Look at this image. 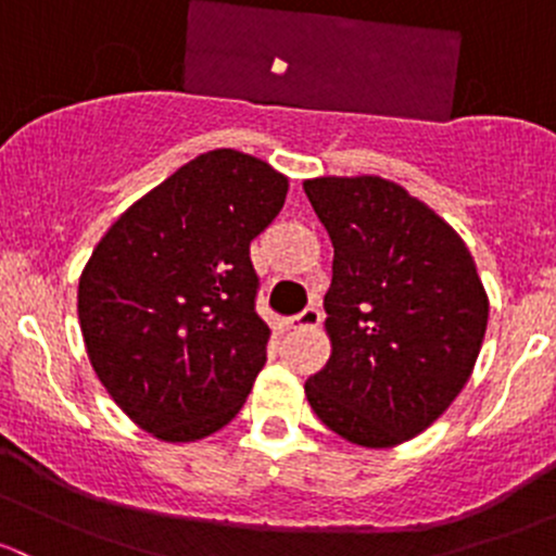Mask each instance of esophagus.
I'll return each instance as SVG.
<instances>
[{
  "instance_id": "esophagus-1",
  "label": "esophagus",
  "mask_w": 556,
  "mask_h": 556,
  "mask_svg": "<svg viewBox=\"0 0 556 556\" xmlns=\"http://www.w3.org/2000/svg\"><path fill=\"white\" fill-rule=\"evenodd\" d=\"M323 323V312L317 306H306L304 312L288 319V328H317Z\"/></svg>"
}]
</instances>
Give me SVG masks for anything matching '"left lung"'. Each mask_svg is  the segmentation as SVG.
I'll list each match as a JSON object with an SVG mask.
<instances>
[{
	"label": "left lung",
	"mask_w": 556,
	"mask_h": 556,
	"mask_svg": "<svg viewBox=\"0 0 556 556\" xmlns=\"http://www.w3.org/2000/svg\"><path fill=\"white\" fill-rule=\"evenodd\" d=\"M333 242L330 357L306 379L312 412L368 450L435 422L470 379L490 299L459 233L390 179L304 182Z\"/></svg>",
	"instance_id": "8db88e82"
}]
</instances>
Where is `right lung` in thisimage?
<instances>
[{
  "label": "right lung",
  "instance_id": "1",
  "mask_svg": "<svg viewBox=\"0 0 556 556\" xmlns=\"http://www.w3.org/2000/svg\"><path fill=\"white\" fill-rule=\"evenodd\" d=\"M288 177L220 148L134 201L88 257L77 317L88 361L123 414L172 444L226 428L266 363L250 242Z\"/></svg>",
  "mask_w": 556,
  "mask_h": 556
}]
</instances>
